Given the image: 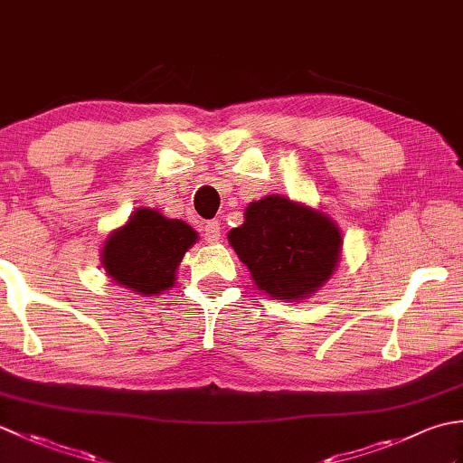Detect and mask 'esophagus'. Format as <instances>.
Segmentation results:
<instances>
[{
	"label": "esophagus",
	"mask_w": 463,
	"mask_h": 463,
	"mask_svg": "<svg viewBox=\"0 0 463 463\" xmlns=\"http://www.w3.org/2000/svg\"><path fill=\"white\" fill-rule=\"evenodd\" d=\"M204 239L209 242H216L221 239V222L219 221H209L204 224Z\"/></svg>",
	"instance_id": "1"
}]
</instances>
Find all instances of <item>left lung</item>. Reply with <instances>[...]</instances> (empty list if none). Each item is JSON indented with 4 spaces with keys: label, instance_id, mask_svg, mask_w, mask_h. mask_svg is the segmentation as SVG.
I'll list each match as a JSON object with an SVG mask.
<instances>
[{
    "label": "left lung",
    "instance_id": "8db88e82",
    "mask_svg": "<svg viewBox=\"0 0 463 463\" xmlns=\"http://www.w3.org/2000/svg\"><path fill=\"white\" fill-rule=\"evenodd\" d=\"M229 241L260 290L294 302L330 279L342 247L328 216L279 194L250 203L244 224L229 232Z\"/></svg>",
    "mask_w": 463,
    "mask_h": 463
}]
</instances>
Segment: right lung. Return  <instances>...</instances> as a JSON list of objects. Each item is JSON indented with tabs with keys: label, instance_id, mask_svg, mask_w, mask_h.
<instances>
[{
	"label": "right lung",
	"instance_id": "add662e5",
	"mask_svg": "<svg viewBox=\"0 0 463 463\" xmlns=\"http://www.w3.org/2000/svg\"><path fill=\"white\" fill-rule=\"evenodd\" d=\"M193 242L196 232L186 222L139 209L107 239L103 267L115 282L151 297L173 287L175 270Z\"/></svg>",
	"mask_w": 463,
	"mask_h": 463
}]
</instances>
